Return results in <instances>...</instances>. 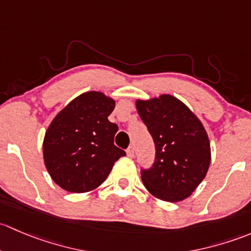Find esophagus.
<instances>
[{"label":"esophagus","mask_w":251,"mask_h":251,"mask_svg":"<svg viewBox=\"0 0 251 251\" xmlns=\"http://www.w3.org/2000/svg\"><path fill=\"white\" fill-rule=\"evenodd\" d=\"M126 156L130 157V158L131 157H134V147L133 146H130L128 150H126Z\"/></svg>","instance_id":"34e87169"}]
</instances>
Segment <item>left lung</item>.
Wrapping results in <instances>:
<instances>
[{"label": "left lung", "mask_w": 251, "mask_h": 251, "mask_svg": "<svg viewBox=\"0 0 251 251\" xmlns=\"http://www.w3.org/2000/svg\"><path fill=\"white\" fill-rule=\"evenodd\" d=\"M135 106L156 145L153 167L141 173L144 186L165 202L186 200L203 181L210 165V141L203 123L170 94L138 99Z\"/></svg>", "instance_id": "left-lung-1"}]
</instances>
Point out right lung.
Listing matches in <instances>:
<instances>
[{
  "label": "right lung",
  "instance_id": "obj_1",
  "mask_svg": "<svg viewBox=\"0 0 251 251\" xmlns=\"http://www.w3.org/2000/svg\"><path fill=\"white\" fill-rule=\"evenodd\" d=\"M116 101L101 92H87L70 101L49 125L43 161L63 190L84 193L99 187L113 164L126 156L113 144L118 126L107 120Z\"/></svg>",
  "mask_w": 251,
  "mask_h": 251
}]
</instances>
